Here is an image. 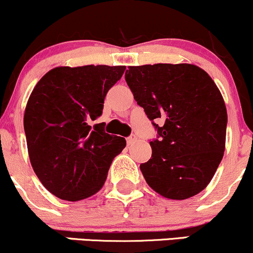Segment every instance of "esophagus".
<instances>
[{"label":"esophagus","mask_w":253,"mask_h":253,"mask_svg":"<svg viewBox=\"0 0 253 253\" xmlns=\"http://www.w3.org/2000/svg\"><path fill=\"white\" fill-rule=\"evenodd\" d=\"M136 141H137L136 135H130V136L126 138L127 145H132V143H135V142H136Z\"/></svg>","instance_id":"34e87169"}]
</instances>
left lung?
<instances>
[{
  "label": "left lung",
  "instance_id": "obj_1",
  "mask_svg": "<svg viewBox=\"0 0 253 253\" xmlns=\"http://www.w3.org/2000/svg\"><path fill=\"white\" fill-rule=\"evenodd\" d=\"M126 81L157 130L151 159L140 165L148 186L176 200L202 192L225 148L227 110L212 78L195 65L154 64L129 66Z\"/></svg>",
  "mask_w": 253,
  "mask_h": 253
}]
</instances>
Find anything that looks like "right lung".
I'll return each instance as SVG.
<instances>
[{
  "instance_id": "right-lung-1",
  "label": "right lung",
  "mask_w": 253,
  "mask_h": 253,
  "mask_svg": "<svg viewBox=\"0 0 253 253\" xmlns=\"http://www.w3.org/2000/svg\"><path fill=\"white\" fill-rule=\"evenodd\" d=\"M126 66L55 67L32 90L24 130L32 169L43 186L62 200L77 202L104 186L124 137L105 132L91 122L104 110L107 91Z\"/></svg>"
}]
</instances>
